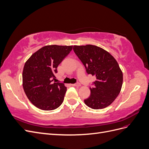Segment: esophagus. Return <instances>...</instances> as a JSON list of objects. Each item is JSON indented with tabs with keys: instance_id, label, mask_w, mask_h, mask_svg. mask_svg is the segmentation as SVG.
Here are the masks:
<instances>
[{
	"instance_id": "1",
	"label": "esophagus",
	"mask_w": 149,
	"mask_h": 149,
	"mask_svg": "<svg viewBox=\"0 0 149 149\" xmlns=\"http://www.w3.org/2000/svg\"><path fill=\"white\" fill-rule=\"evenodd\" d=\"M72 86H76V87H79L80 86H81V84H80V83H76V84H72Z\"/></svg>"
}]
</instances>
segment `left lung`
I'll list each match as a JSON object with an SVG mask.
<instances>
[{"instance_id": "left-lung-1", "label": "left lung", "mask_w": 149, "mask_h": 149, "mask_svg": "<svg viewBox=\"0 0 149 149\" xmlns=\"http://www.w3.org/2000/svg\"><path fill=\"white\" fill-rule=\"evenodd\" d=\"M73 50L87 73L96 78L93 87H90L91 95L84 100V103L93 109L109 106L119 95L123 82V74L118 62L105 49L92 45H74Z\"/></svg>"}]
</instances>
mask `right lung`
Segmentation results:
<instances>
[{"mask_svg": "<svg viewBox=\"0 0 149 149\" xmlns=\"http://www.w3.org/2000/svg\"><path fill=\"white\" fill-rule=\"evenodd\" d=\"M73 46H45L34 53L25 63L22 81L29 101L40 109L52 111L64 100L66 87L54 83L57 67L72 50Z\"/></svg>", "mask_w": 149, "mask_h": 149, "instance_id": "obj_1", "label": "right lung"}]
</instances>
